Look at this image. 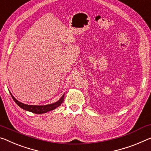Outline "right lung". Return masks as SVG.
I'll return each instance as SVG.
<instances>
[{"mask_svg": "<svg viewBox=\"0 0 151 151\" xmlns=\"http://www.w3.org/2000/svg\"><path fill=\"white\" fill-rule=\"evenodd\" d=\"M10 94L12 96V98L13 99V101L15 102V103L17 105L20 106L21 108L24 109V110L30 111V112L34 113H36V114H41V113H45L48 112V111H50L51 110L55 109L58 106H59L61 105L63 102L64 100V95L63 96L61 99H59V101L56 102V103H52V104H50V105H43V106H38V105H25V104H24L21 102L18 101L17 99H15L14 98V96H13L11 93L10 92Z\"/></svg>", "mask_w": 151, "mask_h": 151, "instance_id": "add662e5", "label": "right lung"}]
</instances>
